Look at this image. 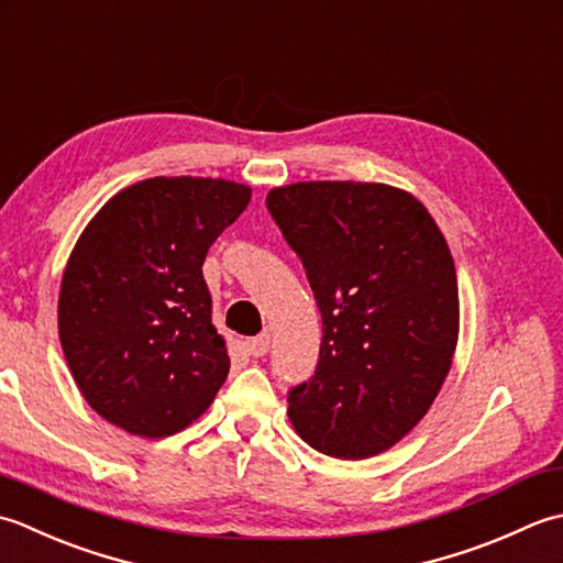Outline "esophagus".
Masks as SVG:
<instances>
[{
	"mask_svg": "<svg viewBox=\"0 0 563 563\" xmlns=\"http://www.w3.org/2000/svg\"><path fill=\"white\" fill-rule=\"evenodd\" d=\"M247 347L252 352V357H265V354L269 352V332H260L257 338H252L247 342Z\"/></svg>",
	"mask_w": 563,
	"mask_h": 563,
	"instance_id": "esophagus-1",
	"label": "esophagus"
}]
</instances>
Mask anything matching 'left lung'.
<instances>
[{
	"label": "left lung",
	"mask_w": 563,
	"mask_h": 563,
	"mask_svg": "<svg viewBox=\"0 0 563 563\" xmlns=\"http://www.w3.org/2000/svg\"><path fill=\"white\" fill-rule=\"evenodd\" d=\"M323 318L318 364L289 388L313 450L364 459L418 426L452 366L454 262L426 206L369 181H301L267 194Z\"/></svg>",
	"instance_id": "1"
}]
</instances>
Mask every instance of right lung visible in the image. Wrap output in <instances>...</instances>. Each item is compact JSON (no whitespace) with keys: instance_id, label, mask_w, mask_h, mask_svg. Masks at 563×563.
<instances>
[{"instance_id":"obj_1","label":"right lung","mask_w":563,"mask_h":563,"mask_svg":"<svg viewBox=\"0 0 563 563\" xmlns=\"http://www.w3.org/2000/svg\"><path fill=\"white\" fill-rule=\"evenodd\" d=\"M247 203L250 187L235 181L155 177L91 218L67 262L57 325L101 418L165 438L211 406L231 360L201 267Z\"/></svg>"}]
</instances>
